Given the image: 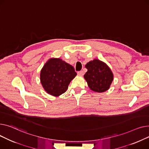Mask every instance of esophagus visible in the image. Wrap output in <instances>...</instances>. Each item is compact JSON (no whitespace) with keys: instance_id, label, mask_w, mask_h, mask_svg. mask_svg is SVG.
Here are the masks:
<instances>
[{"instance_id":"1","label":"esophagus","mask_w":149,"mask_h":149,"mask_svg":"<svg viewBox=\"0 0 149 149\" xmlns=\"http://www.w3.org/2000/svg\"><path fill=\"white\" fill-rule=\"evenodd\" d=\"M77 74L79 76H83L84 74V72L83 71H80L77 72Z\"/></svg>"}]
</instances>
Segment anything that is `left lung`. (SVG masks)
Here are the masks:
<instances>
[{"label": "left lung", "mask_w": 149, "mask_h": 149, "mask_svg": "<svg viewBox=\"0 0 149 149\" xmlns=\"http://www.w3.org/2000/svg\"><path fill=\"white\" fill-rule=\"evenodd\" d=\"M85 67L88 71L84 77L91 90L102 93L109 88L113 75L110 68L105 63L95 59L87 63Z\"/></svg>", "instance_id": "obj_1"}]
</instances>
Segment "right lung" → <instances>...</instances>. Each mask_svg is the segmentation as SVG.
I'll list each match as a JSON object with an SVG mask.
<instances>
[{
    "instance_id": "right-lung-1",
    "label": "right lung",
    "mask_w": 149,
    "mask_h": 149,
    "mask_svg": "<svg viewBox=\"0 0 149 149\" xmlns=\"http://www.w3.org/2000/svg\"><path fill=\"white\" fill-rule=\"evenodd\" d=\"M77 75L74 67L59 58H50L43 66L40 81L45 90L55 97L64 93Z\"/></svg>"
}]
</instances>
